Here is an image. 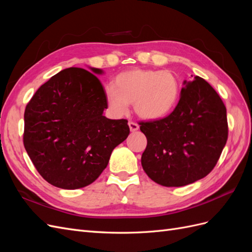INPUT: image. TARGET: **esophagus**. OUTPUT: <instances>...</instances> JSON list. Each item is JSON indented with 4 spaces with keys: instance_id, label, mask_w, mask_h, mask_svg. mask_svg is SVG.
I'll return each mask as SVG.
<instances>
[{
    "instance_id": "34e87169",
    "label": "esophagus",
    "mask_w": 252,
    "mask_h": 252,
    "mask_svg": "<svg viewBox=\"0 0 252 252\" xmlns=\"http://www.w3.org/2000/svg\"><path fill=\"white\" fill-rule=\"evenodd\" d=\"M128 125H129V128H130V131H136L139 129V125L134 123V122H129Z\"/></svg>"
}]
</instances>
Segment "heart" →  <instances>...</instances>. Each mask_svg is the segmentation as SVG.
I'll return each instance as SVG.
<instances>
[{
	"mask_svg": "<svg viewBox=\"0 0 252 252\" xmlns=\"http://www.w3.org/2000/svg\"><path fill=\"white\" fill-rule=\"evenodd\" d=\"M114 85L104 89L106 104L116 117L127 113L133 103L135 113L144 120L166 117L177 105L181 85L179 79L169 70L134 68L120 73Z\"/></svg>",
	"mask_w": 252,
	"mask_h": 252,
	"instance_id": "b5f03b06",
	"label": "heart"
}]
</instances>
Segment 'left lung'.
Segmentation results:
<instances>
[{"instance_id": "obj_1", "label": "left lung", "mask_w": 252, "mask_h": 252, "mask_svg": "<svg viewBox=\"0 0 252 252\" xmlns=\"http://www.w3.org/2000/svg\"><path fill=\"white\" fill-rule=\"evenodd\" d=\"M184 85L169 116L140 123L147 138L143 169L166 187L205 178L215 168L228 138L226 107L217 91L197 75Z\"/></svg>"}]
</instances>
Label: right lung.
I'll list each match as a JSON object with an SVG mask.
<instances>
[{
	"mask_svg": "<svg viewBox=\"0 0 252 252\" xmlns=\"http://www.w3.org/2000/svg\"><path fill=\"white\" fill-rule=\"evenodd\" d=\"M60 71L36 90L24 113L23 142L44 180L62 189L94 183L107 167L112 150L130 132L127 120L103 116L104 88L90 67Z\"/></svg>",
	"mask_w": 252,
	"mask_h": 252,
	"instance_id": "add662e5",
	"label": "right lung"
}]
</instances>
